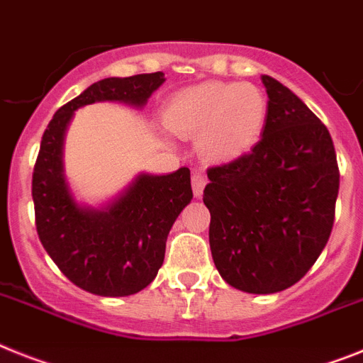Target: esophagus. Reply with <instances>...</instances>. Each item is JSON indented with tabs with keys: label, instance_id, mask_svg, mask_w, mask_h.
<instances>
[{
	"label": "esophagus",
	"instance_id": "esophagus-1",
	"mask_svg": "<svg viewBox=\"0 0 363 363\" xmlns=\"http://www.w3.org/2000/svg\"><path fill=\"white\" fill-rule=\"evenodd\" d=\"M206 186V177L201 172H196L191 175V188H194V196L201 197L203 196V190Z\"/></svg>",
	"mask_w": 363,
	"mask_h": 363
}]
</instances>
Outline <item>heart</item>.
I'll list each match as a JSON object with an SVG mask.
<instances>
[{
    "label": "heart",
    "mask_w": 363,
    "mask_h": 363,
    "mask_svg": "<svg viewBox=\"0 0 363 363\" xmlns=\"http://www.w3.org/2000/svg\"><path fill=\"white\" fill-rule=\"evenodd\" d=\"M267 121V99L249 83L196 84L173 94L164 123L182 138H197L206 162H230L249 153Z\"/></svg>",
    "instance_id": "obj_1"
}]
</instances>
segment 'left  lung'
<instances>
[{
  "label": "left lung",
  "instance_id": "8db88e82",
  "mask_svg": "<svg viewBox=\"0 0 363 363\" xmlns=\"http://www.w3.org/2000/svg\"><path fill=\"white\" fill-rule=\"evenodd\" d=\"M267 121L251 153L210 167L203 194L210 251L221 279L247 294L299 282L328 242L340 172L327 127L291 92L262 75Z\"/></svg>",
  "mask_w": 363,
  "mask_h": 363
}]
</instances>
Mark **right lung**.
Here are the masks:
<instances>
[{"mask_svg":"<svg viewBox=\"0 0 363 363\" xmlns=\"http://www.w3.org/2000/svg\"><path fill=\"white\" fill-rule=\"evenodd\" d=\"M162 72L108 77L60 106L44 130L33 172V203L42 245L73 284L103 297L138 294L157 277L167 234L194 197L190 169L138 173L101 208L81 205L64 172V136L84 105L118 101L142 106L164 83Z\"/></svg>","mask_w":363,"mask_h":363,"instance_id":"right-lung-1","label":"right lung"}]
</instances>
